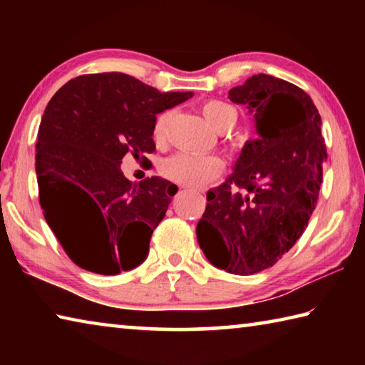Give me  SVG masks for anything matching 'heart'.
<instances>
[{
  "label": "heart",
  "instance_id": "heart-1",
  "mask_svg": "<svg viewBox=\"0 0 365 365\" xmlns=\"http://www.w3.org/2000/svg\"><path fill=\"white\" fill-rule=\"evenodd\" d=\"M201 113L207 125L214 132L222 133L224 130H230L237 120V113L232 106L222 101H206L201 106ZM169 113H163L158 115L156 122L153 127V135L158 141L165 138V130H168ZM222 160L215 156H201V154L191 153H177L174 156L164 160L163 174L169 180L187 185V187H205V185L214 182L222 172Z\"/></svg>",
  "mask_w": 365,
  "mask_h": 365
}]
</instances>
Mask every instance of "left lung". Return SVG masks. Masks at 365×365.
<instances>
[{"instance_id":"obj_1","label":"left lung","mask_w":365,"mask_h":365,"mask_svg":"<svg viewBox=\"0 0 365 365\" xmlns=\"http://www.w3.org/2000/svg\"><path fill=\"white\" fill-rule=\"evenodd\" d=\"M255 117L233 174L207 191L196 237L207 261L235 275L269 269L293 248L316 209L327 148L311 96L257 73L228 91Z\"/></svg>"}]
</instances>
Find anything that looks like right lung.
I'll return each mask as SVG.
<instances>
[{"mask_svg": "<svg viewBox=\"0 0 365 365\" xmlns=\"http://www.w3.org/2000/svg\"><path fill=\"white\" fill-rule=\"evenodd\" d=\"M193 91L160 93L120 72L80 76L56 91L41 117L35 170L49 228L78 267L117 275L145 261L153 230L177 185L160 177L133 183L122 158L148 160L156 114Z\"/></svg>", "mask_w": 365, "mask_h": 365, "instance_id": "1", "label": "right lung"}]
</instances>
